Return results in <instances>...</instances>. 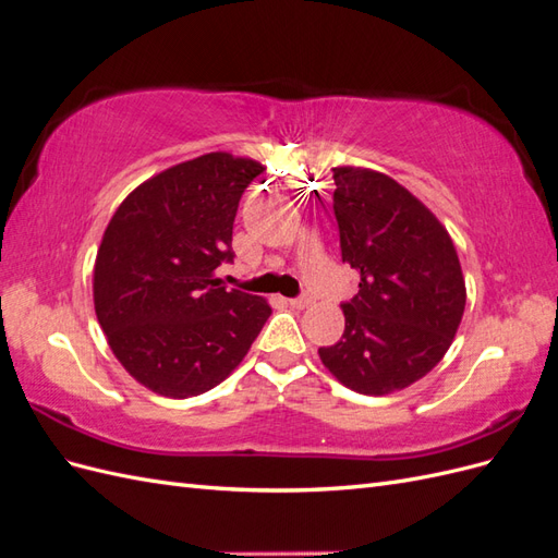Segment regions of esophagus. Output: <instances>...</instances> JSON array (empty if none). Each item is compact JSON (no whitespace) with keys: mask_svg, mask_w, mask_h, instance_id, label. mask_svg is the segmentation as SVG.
<instances>
[{"mask_svg":"<svg viewBox=\"0 0 558 558\" xmlns=\"http://www.w3.org/2000/svg\"><path fill=\"white\" fill-rule=\"evenodd\" d=\"M289 305H291L293 310H305V307H310V305H312V295L302 293V295H298V298H291V300H289Z\"/></svg>","mask_w":558,"mask_h":558,"instance_id":"34e87169","label":"esophagus"}]
</instances>
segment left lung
Masks as SVG:
<instances>
[{
	"instance_id": "1",
	"label": "left lung",
	"mask_w": 558,
	"mask_h": 558,
	"mask_svg": "<svg viewBox=\"0 0 558 558\" xmlns=\"http://www.w3.org/2000/svg\"><path fill=\"white\" fill-rule=\"evenodd\" d=\"M332 179L342 260L361 279L342 305L340 342L318 356L351 391L386 396L442 361L463 318L465 279L445 226L398 181L363 167H335Z\"/></svg>"
}]
</instances>
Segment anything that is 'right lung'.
Returning <instances> with one entry per match:
<instances>
[{
  "label": "right lung",
  "mask_w": 558,
  "mask_h": 558,
  "mask_svg": "<svg viewBox=\"0 0 558 558\" xmlns=\"http://www.w3.org/2000/svg\"><path fill=\"white\" fill-rule=\"evenodd\" d=\"M265 167L207 154L150 177L116 209L93 272L95 314L113 356L167 398H191L242 363L272 314L216 279L232 263V223Z\"/></svg>",
  "instance_id": "add662e5"
}]
</instances>
